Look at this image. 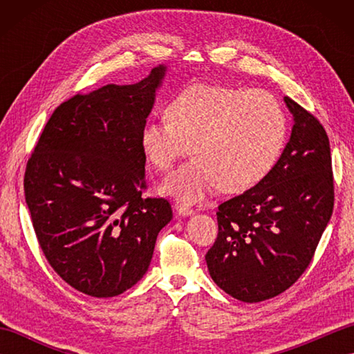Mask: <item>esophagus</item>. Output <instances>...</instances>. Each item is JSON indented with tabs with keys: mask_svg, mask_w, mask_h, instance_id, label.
Returning <instances> with one entry per match:
<instances>
[{
	"mask_svg": "<svg viewBox=\"0 0 354 354\" xmlns=\"http://www.w3.org/2000/svg\"><path fill=\"white\" fill-rule=\"evenodd\" d=\"M175 208H176V212H178L179 216H190V214H193V209L190 207H187V205L176 204Z\"/></svg>",
	"mask_w": 354,
	"mask_h": 354,
	"instance_id": "esophagus-1",
	"label": "esophagus"
}]
</instances>
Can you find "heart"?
Masks as SVG:
<instances>
[{
    "instance_id": "b5f03b06",
    "label": "heart",
    "mask_w": 354,
    "mask_h": 354,
    "mask_svg": "<svg viewBox=\"0 0 354 354\" xmlns=\"http://www.w3.org/2000/svg\"><path fill=\"white\" fill-rule=\"evenodd\" d=\"M165 114L142 126L141 147L155 169L167 171L192 145L194 156L164 184L185 202L202 201L217 185L227 193L251 189L274 167L288 133L281 104L251 88L192 85Z\"/></svg>"
}]
</instances>
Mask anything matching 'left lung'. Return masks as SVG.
Listing matches in <instances>:
<instances>
[{
	"instance_id": "8db88e82",
	"label": "left lung",
	"mask_w": 354,
	"mask_h": 354,
	"mask_svg": "<svg viewBox=\"0 0 354 354\" xmlns=\"http://www.w3.org/2000/svg\"><path fill=\"white\" fill-rule=\"evenodd\" d=\"M284 102L293 115L289 142L257 185L219 205V232L205 255L214 283L245 303L280 295L303 275L333 213L327 132L297 102Z\"/></svg>"
}]
</instances>
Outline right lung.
Returning a JSON list of instances; mask_svg holds the SVG:
<instances>
[{"label": "right lung", "mask_w": 354, "mask_h": 354, "mask_svg": "<svg viewBox=\"0 0 354 354\" xmlns=\"http://www.w3.org/2000/svg\"><path fill=\"white\" fill-rule=\"evenodd\" d=\"M165 66L133 85H104L61 103L28 158L24 192L41 250L86 295L131 289L173 217L164 198H142L141 129Z\"/></svg>", "instance_id": "add662e5"}]
</instances>
